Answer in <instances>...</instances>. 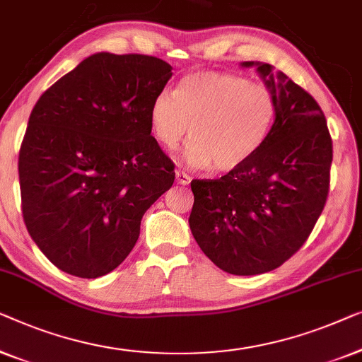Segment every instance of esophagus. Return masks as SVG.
Listing matches in <instances>:
<instances>
[{
	"mask_svg": "<svg viewBox=\"0 0 362 362\" xmlns=\"http://www.w3.org/2000/svg\"><path fill=\"white\" fill-rule=\"evenodd\" d=\"M175 182L179 183V185H188V183H190V177H188L185 172L177 170L175 172Z\"/></svg>",
	"mask_w": 362,
	"mask_h": 362,
	"instance_id": "esophagus-1",
	"label": "esophagus"
}]
</instances>
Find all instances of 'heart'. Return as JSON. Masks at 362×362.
<instances>
[{
	"label": "heart",
	"mask_w": 362,
	"mask_h": 362,
	"mask_svg": "<svg viewBox=\"0 0 362 362\" xmlns=\"http://www.w3.org/2000/svg\"><path fill=\"white\" fill-rule=\"evenodd\" d=\"M151 126L165 149H175L190 132L182 159L188 165L231 174L266 144L277 118V98L266 85L234 74L185 75L177 91L152 100ZM192 129H189V126Z\"/></svg>",
	"instance_id": "heart-1"
}]
</instances>
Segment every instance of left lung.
I'll use <instances>...</instances> for the list:
<instances>
[{
	"label": "left lung",
	"mask_w": 362,
	"mask_h": 362,
	"mask_svg": "<svg viewBox=\"0 0 362 362\" xmlns=\"http://www.w3.org/2000/svg\"><path fill=\"white\" fill-rule=\"evenodd\" d=\"M241 65L256 67L276 95V123L241 169L216 180H192L188 225L221 271L256 276L282 266L307 241L327 203L333 144L312 95L271 64Z\"/></svg>",
	"instance_id": "8db88e82"
}]
</instances>
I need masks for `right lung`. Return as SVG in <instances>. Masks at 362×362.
Masks as SVG:
<instances>
[{"label": "right lung", "mask_w": 362, "mask_h": 362, "mask_svg": "<svg viewBox=\"0 0 362 362\" xmlns=\"http://www.w3.org/2000/svg\"><path fill=\"white\" fill-rule=\"evenodd\" d=\"M170 77L157 57L98 52L33 108L18 164L23 218L60 271L96 279L118 267L147 208L174 183L149 118Z\"/></svg>", "instance_id": "right-lung-1"}]
</instances>
